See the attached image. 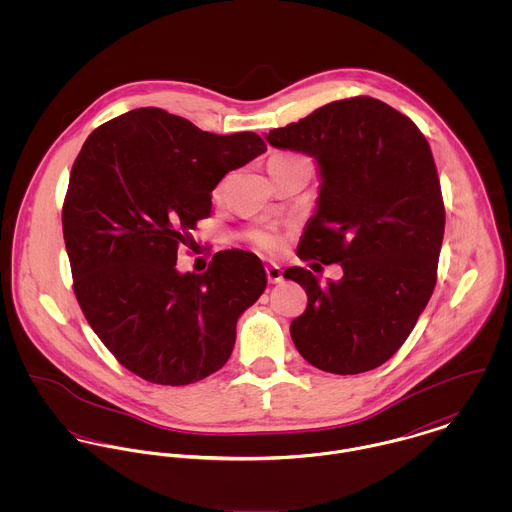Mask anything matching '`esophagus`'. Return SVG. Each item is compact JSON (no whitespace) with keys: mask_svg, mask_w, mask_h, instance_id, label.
I'll return each instance as SVG.
<instances>
[{"mask_svg":"<svg viewBox=\"0 0 512 512\" xmlns=\"http://www.w3.org/2000/svg\"><path fill=\"white\" fill-rule=\"evenodd\" d=\"M266 276H268L270 284H280V282L284 280V276H282V268H280V266H276V264H272V266H268V268H266Z\"/></svg>","mask_w":512,"mask_h":512,"instance_id":"esophagus-1","label":"esophagus"}]
</instances>
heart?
<instances>
[{"label": "heart", "mask_w": 512, "mask_h": 512, "mask_svg": "<svg viewBox=\"0 0 512 512\" xmlns=\"http://www.w3.org/2000/svg\"><path fill=\"white\" fill-rule=\"evenodd\" d=\"M299 159H303V157H299V155H274V157L268 161V165H272V163H290V161H299ZM252 242H254L260 250H264V252H276V250H280V246H282L280 236L274 234V232H270V230H254V232H252Z\"/></svg>", "instance_id": "1"}]
</instances>
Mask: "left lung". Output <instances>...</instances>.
Listing matches in <instances>:
<instances>
[{"instance_id": "obj_1", "label": "left lung", "mask_w": 512, "mask_h": 512, "mask_svg": "<svg viewBox=\"0 0 512 512\" xmlns=\"http://www.w3.org/2000/svg\"><path fill=\"white\" fill-rule=\"evenodd\" d=\"M274 147L313 155L323 185L299 242L303 262L341 264L319 284L305 268L284 278L307 293L290 327L309 365L359 374L384 365L408 339L436 282L445 228L438 169L418 126L370 96L335 100L270 130Z\"/></svg>"}]
</instances>
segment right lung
Returning <instances> with one entry per match:
<instances>
[{"label": "right lung", "instance_id": "1", "mask_svg": "<svg viewBox=\"0 0 512 512\" xmlns=\"http://www.w3.org/2000/svg\"><path fill=\"white\" fill-rule=\"evenodd\" d=\"M264 151L254 132L219 136L138 108L98 126L74 159L63 203L74 295L116 361L147 382L217 372L238 317L266 290L260 258L238 248L217 252L203 274L175 268L220 179Z\"/></svg>", "mask_w": 512, "mask_h": 512}]
</instances>
